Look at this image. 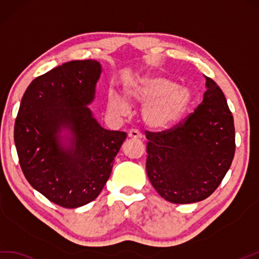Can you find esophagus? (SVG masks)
I'll use <instances>...</instances> for the list:
<instances>
[{
  "label": "esophagus",
  "instance_id": "esophagus-1",
  "mask_svg": "<svg viewBox=\"0 0 259 259\" xmlns=\"http://www.w3.org/2000/svg\"><path fill=\"white\" fill-rule=\"evenodd\" d=\"M142 136L143 135L141 132L136 128H133L128 132V137H131V139H142Z\"/></svg>",
  "mask_w": 259,
  "mask_h": 259
}]
</instances>
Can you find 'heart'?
<instances>
[{
    "label": "heart",
    "instance_id": "1",
    "mask_svg": "<svg viewBox=\"0 0 259 259\" xmlns=\"http://www.w3.org/2000/svg\"><path fill=\"white\" fill-rule=\"evenodd\" d=\"M125 94L131 102L146 103L143 118L153 128H166L176 123L185 113L192 97L188 89L157 75L140 78L126 89ZM108 108L114 114L125 115L128 112V103L120 95L110 93Z\"/></svg>",
    "mask_w": 259,
    "mask_h": 259
}]
</instances>
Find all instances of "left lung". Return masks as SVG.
Wrapping results in <instances>:
<instances>
[{"label": "left lung", "mask_w": 259, "mask_h": 259, "mask_svg": "<svg viewBox=\"0 0 259 259\" xmlns=\"http://www.w3.org/2000/svg\"><path fill=\"white\" fill-rule=\"evenodd\" d=\"M206 77L194 113L163 132L146 131V171L153 187L174 204L200 202L215 192L231 167L235 127L223 91Z\"/></svg>", "instance_id": "obj_1"}]
</instances>
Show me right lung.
<instances>
[{"instance_id":"obj_1","label":"right lung","mask_w":259,"mask_h":259,"mask_svg":"<svg viewBox=\"0 0 259 259\" xmlns=\"http://www.w3.org/2000/svg\"><path fill=\"white\" fill-rule=\"evenodd\" d=\"M101 72L97 61H71L36 77L15 119L23 174L33 188L65 208L99 196L126 139L125 132L103 128L88 107ZM64 130L68 134L62 137Z\"/></svg>"}]
</instances>
